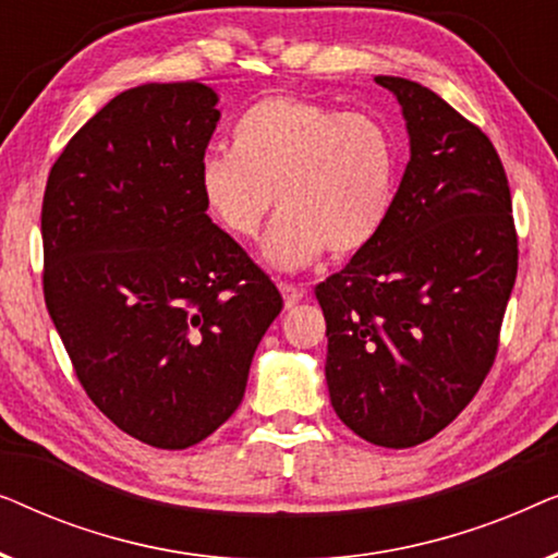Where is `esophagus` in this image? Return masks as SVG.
Masks as SVG:
<instances>
[{
	"mask_svg": "<svg viewBox=\"0 0 558 558\" xmlns=\"http://www.w3.org/2000/svg\"><path fill=\"white\" fill-rule=\"evenodd\" d=\"M279 289H281V296H284V304H287V307H294L296 302H302V300H304V289H302V287L289 284V281H281Z\"/></svg>",
	"mask_w": 558,
	"mask_h": 558,
	"instance_id": "esophagus-1",
	"label": "esophagus"
}]
</instances>
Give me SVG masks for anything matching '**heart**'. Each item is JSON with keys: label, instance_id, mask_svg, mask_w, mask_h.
<instances>
[{"label": "heart", "instance_id": "1", "mask_svg": "<svg viewBox=\"0 0 558 558\" xmlns=\"http://www.w3.org/2000/svg\"><path fill=\"white\" fill-rule=\"evenodd\" d=\"M396 172L393 140L376 117L269 96L235 121L231 151L203 157L197 190L235 241L256 239L277 193L264 258L296 271L327 248L350 256L368 246L391 213Z\"/></svg>", "mask_w": 558, "mask_h": 558}]
</instances>
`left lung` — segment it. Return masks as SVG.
I'll return each mask as SVG.
<instances>
[{
	"label": "left lung",
	"mask_w": 558,
	"mask_h": 558,
	"mask_svg": "<svg viewBox=\"0 0 558 558\" xmlns=\"http://www.w3.org/2000/svg\"><path fill=\"white\" fill-rule=\"evenodd\" d=\"M407 119L411 159L368 246L315 294L335 414L378 447L432 439L480 391L518 274L493 142L414 81L376 75Z\"/></svg>",
	"instance_id": "8db88e82"
}]
</instances>
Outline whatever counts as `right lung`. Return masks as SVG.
Listing matches in <instances>:
<instances>
[{"mask_svg":"<svg viewBox=\"0 0 558 558\" xmlns=\"http://www.w3.org/2000/svg\"><path fill=\"white\" fill-rule=\"evenodd\" d=\"M197 81L111 98L52 165L43 289L88 399L129 437L185 449L228 422L281 294L205 213L220 111Z\"/></svg>","mask_w":558,"mask_h":558,"instance_id":"add662e5","label":"right lung"}]
</instances>
